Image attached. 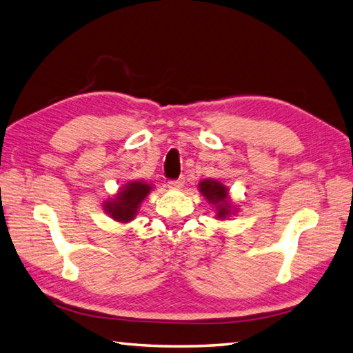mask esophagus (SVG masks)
<instances>
[{"label": "esophagus", "instance_id": "esophagus-1", "mask_svg": "<svg viewBox=\"0 0 353 353\" xmlns=\"http://www.w3.org/2000/svg\"><path fill=\"white\" fill-rule=\"evenodd\" d=\"M183 185H184V178L183 176H179L178 179H172V181H169L170 189H181Z\"/></svg>", "mask_w": 353, "mask_h": 353}]
</instances>
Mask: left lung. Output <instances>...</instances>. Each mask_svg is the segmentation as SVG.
I'll use <instances>...</instances> for the list:
<instances>
[{"label": "left lung", "mask_w": 353, "mask_h": 353, "mask_svg": "<svg viewBox=\"0 0 353 353\" xmlns=\"http://www.w3.org/2000/svg\"><path fill=\"white\" fill-rule=\"evenodd\" d=\"M199 192L203 193L208 203L216 207L218 219H225L233 212H236L234 207L230 204L228 189L222 183L216 181V179H203L199 183Z\"/></svg>", "instance_id": "8db88e82"}]
</instances>
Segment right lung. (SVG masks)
Masks as SVG:
<instances>
[{"instance_id": "1", "label": "right lung", "mask_w": 353, "mask_h": 353, "mask_svg": "<svg viewBox=\"0 0 353 353\" xmlns=\"http://www.w3.org/2000/svg\"><path fill=\"white\" fill-rule=\"evenodd\" d=\"M152 185L145 181H131L120 187L119 193L114 198L105 201V212L117 222H129L135 218L137 210L140 208Z\"/></svg>"}]
</instances>
